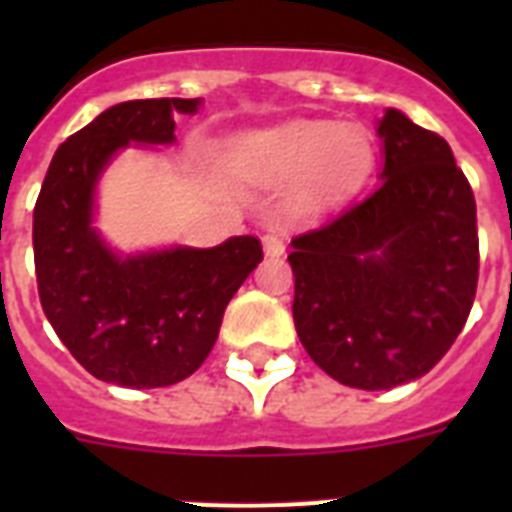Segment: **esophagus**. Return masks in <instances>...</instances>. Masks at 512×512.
Listing matches in <instances>:
<instances>
[{
    "label": "esophagus",
    "mask_w": 512,
    "mask_h": 512,
    "mask_svg": "<svg viewBox=\"0 0 512 512\" xmlns=\"http://www.w3.org/2000/svg\"><path fill=\"white\" fill-rule=\"evenodd\" d=\"M263 249H265V255H268V257H279V255H284V249H287V241H284V236H279V233L268 231L263 236Z\"/></svg>",
    "instance_id": "esophagus-1"
}]
</instances>
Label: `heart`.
I'll list each match as a JSON object with an SVG mask.
<instances>
[{
	"label": "heart",
	"mask_w": 512,
	"mask_h": 512,
	"mask_svg": "<svg viewBox=\"0 0 512 512\" xmlns=\"http://www.w3.org/2000/svg\"><path fill=\"white\" fill-rule=\"evenodd\" d=\"M241 167L260 183L295 180L292 204L319 212L350 199L374 167L364 130L329 122H287L241 140Z\"/></svg>",
	"instance_id": "b5f03b06"
}]
</instances>
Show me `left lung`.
<instances>
[{"instance_id": "obj_1", "label": "left lung", "mask_w": 512, "mask_h": 512, "mask_svg": "<svg viewBox=\"0 0 512 512\" xmlns=\"http://www.w3.org/2000/svg\"><path fill=\"white\" fill-rule=\"evenodd\" d=\"M380 185L292 239L297 337L342 385L388 390L452 348L478 284L476 199L441 135L388 108Z\"/></svg>"}]
</instances>
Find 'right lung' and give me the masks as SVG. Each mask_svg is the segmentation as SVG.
I'll return each mask as SVG.
<instances>
[{"label":"right lung","instance_id":"obj_1","mask_svg":"<svg viewBox=\"0 0 512 512\" xmlns=\"http://www.w3.org/2000/svg\"><path fill=\"white\" fill-rule=\"evenodd\" d=\"M199 98L127 100L60 143L34 207L36 287L71 356L103 382L164 388L204 364L225 305L263 260L255 236L220 247H172L122 257L92 228L95 183L130 143H172V114Z\"/></svg>","mask_w":512,"mask_h":512}]
</instances>
